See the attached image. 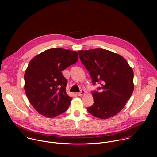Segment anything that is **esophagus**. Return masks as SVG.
<instances>
[{
    "mask_svg": "<svg viewBox=\"0 0 157 157\" xmlns=\"http://www.w3.org/2000/svg\"><path fill=\"white\" fill-rule=\"evenodd\" d=\"M86 94V91H84V90H81V91L79 93H78L77 94L79 96H82L83 95H84Z\"/></svg>",
    "mask_w": 157,
    "mask_h": 157,
    "instance_id": "34e87169",
    "label": "esophagus"
}]
</instances>
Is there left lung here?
<instances>
[{
  "label": "left lung",
  "mask_w": 157,
  "mask_h": 157,
  "mask_svg": "<svg viewBox=\"0 0 157 157\" xmlns=\"http://www.w3.org/2000/svg\"><path fill=\"white\" fill-rule=\"evenodd\" d=\"M89 71L93 84H101L102 91L92 93L94 104L87 108L93 116L107 119L117 115L124 107L134 89L133 71L121 55L96 48L78 52Z\"/></svg>",
  "instance_id": "obj_1"
}]
</instances>
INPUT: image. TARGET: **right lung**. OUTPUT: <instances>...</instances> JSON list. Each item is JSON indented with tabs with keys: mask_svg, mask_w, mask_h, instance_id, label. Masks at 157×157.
<instances>
[{
	"mask_svg": "<svg viewBox=\"0 0 157 157\" xmlns=\"http://www.w3.org/2000/svg\"><path fill=\"white\" fill-rule=\"evenodd\" d=\"M75 51L50 48L33 58L24 75V89L33 108L48 118L68 109L71 99L66 92L67 80L61 71L77 62Z\"/></svg>",
	"mask_w": 157,
	"mask_h": 157,
	"instance_id": "add662e5",
	"label": "right lung"
}]
</instances>
